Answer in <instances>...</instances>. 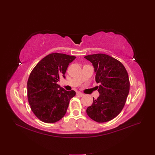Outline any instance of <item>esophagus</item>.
<instances>
[{
	"instance_id": "esophagus-1",
	"label": "esophagus",
	"mask_w": 155,
	"mask_h": 155,
	"mask_svg": "<svg viewBox=\"0 0 155 155\" xmlns=\"http://www.w3.org/2000/svg\"><path fill=\"white\" fill-rule=\"evenodd\" d=\"M77 95H78L79 97H83V96L84 95V94H82V93H80V92H79V93H78V94H77Z\"/></svg>"
}]
</instances>
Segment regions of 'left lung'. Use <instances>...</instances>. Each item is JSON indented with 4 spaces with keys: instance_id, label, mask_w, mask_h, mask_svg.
Wrapping results in <instances>:
<instances>
[{
    "instance_id": "obj_1",
    "label": "left lung",
    "mask_w": 155,
    "mask_h": 155,
    "mask_svg": "<svg viewBox=\"0 0 155 155\" xmlns=\"http://www.w3.org/2000/svg\"><path fill=\"white\" fill-rule=\"evenodd\" d=\"M94 67L95 82L100 94L87 114L97 123H105L115 118L123 110L129 92V80L124 65L107 54L98 53L85 56Z\"/></svg>"
}]
</instances>
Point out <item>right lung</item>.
<instances>
[{
	"label": "right lung",
	"instance_id": "1",
	"mask_svg": "<svg viewBox=\"0 0 155 155\" xmlns=\"http://www.w3.org/2000/svg\"><path fill=\"white\" fill-rule=\"evenodd\" d=\"M74 56L54 53L39 61L28 80V99L32 111L41 121L54 123L67 112L69 102L76 94L57 84L64 74Z\"/></svg>",
	"mask_w": 155,
	"mask_h": 155
}]
</instances>
